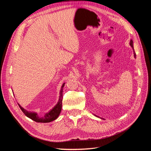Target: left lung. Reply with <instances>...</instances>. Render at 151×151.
<instances>
[{
  "instance_id": "1",
  "label": "left lung",
  "mask_w": 151,
  "mask_h": 151,
  "mask_svg": "<svg viewBox=\"0 0 151 151\" xmlns=\"http://www.w3.org/2000/svg\"><path fill=\"white\" fill-rule=\"evenodd\" d=\"M130 46L132 47V48H133V50H134V57H136V54H135V51H134V46H133V41H132V40H130Z\"/></svg>"
}]
</instances>
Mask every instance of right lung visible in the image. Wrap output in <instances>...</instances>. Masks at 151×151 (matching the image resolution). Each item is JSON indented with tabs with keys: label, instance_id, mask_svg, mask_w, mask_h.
Listing matches in <instances>:
<instances>
[{
	"label": "right lung",
	"instance_id": "1",
	"mask_svg": "<svg viewBox=\"0 0 151 151\" xmlns=\"http://www.w3.org/2000/svg\"><path fill=\"white\" fill-rule=\"evenodd\" d=\"M64 84H63L62 88L60 91V97H59V100L57 104L48 113H47L43 116H39L38 114L35 112H29L26 110L22 107H21L20 105H19V108L22 110V111L24 113V115L28 116V118H31V120H34L36 122H40V123H48L50 122H52L58 118V116L60 115V113L62 110V98H63V88L64 86Z\"/></svg>",
	"mask_w": 151,
	"mask_h": 151
}]
</instances>
